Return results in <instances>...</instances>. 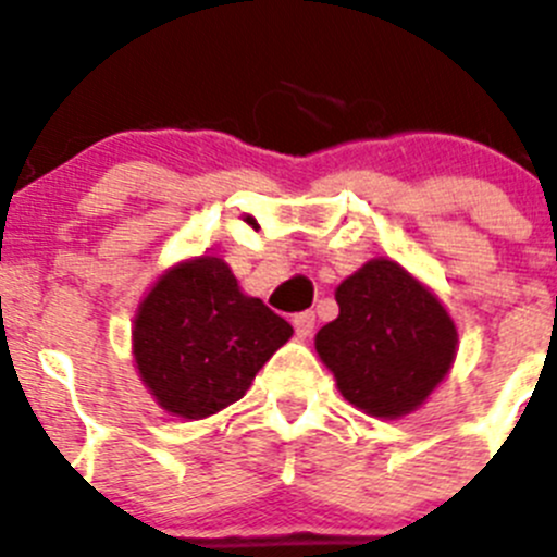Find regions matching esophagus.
Masks as SVG:
<instances>
[{
  "mask_svg": "<svg viewBox=\"0 0 557 557\" xmlns=\"http://www.w3.org/2000/svg\"><path fill=\"white\" fill-rule=\"evenodd\" d=\"M294 329L299 337H310L315 332V312L305 310V312H296L294 315Z\"/></svg>",
  "mask_w": 557,
  "mask_h": 557,
  "instance_id": "esophagus-1",
  "label": "esophagus"
}]
</instances>
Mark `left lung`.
Instances as JSON below:
<instances>
[{
  "label": "left lung",
  "instance_id": "left-lung-1",
  "mask_svg": "<svg viewBox=\"0 0 557 557\" xmlns=\"http://www.w3.org/2000/svg\"><path fill=\"white\" fill-rule=\"evenodd\" d=\"M339 315L315 350L350 405L394 419L419 408L455 361L449 312L399 263L377 258L337 288Z\"/></svg>",
  "mask_w": 557,
  "mask_h": 557
}]
</instances>
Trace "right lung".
I'll return each mask as SVG.
<instances>
[{"label": "right lung", "instance_id": "1", "mask_svg": "<svg viewBox=\"0 0 557 557\" xmlns=\"http://www.w3.org/2000/svg\"><path fill=\"white\" fill-rule=\"evenodd\" d=\"M294 334L261 299L239 290L220 258L180 263L135 315L133 354L169 413L203 419L245 397L256 372Z\"/></svg>", "mask_w": 557, "mask_h": 557}]
</instances>
